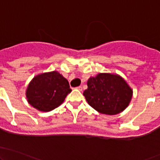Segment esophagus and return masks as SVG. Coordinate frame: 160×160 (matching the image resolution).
<instances>
[{"mask_svg":"<svg viewBox=\"0 0 160 160\" xmlns=\"http://www.w3.org/2000/svg\"><path fill=\"white\" fill-rule=\"evenodd\" d=\"M77 90H80V91H81V90H82V87H81V86H79V87H77Z\"/></svg>","mask_w":160,"mask_h":160,"instance_id":"esophagus-1","label":"esophagus"}]
</instances>
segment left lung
Wrapping results in <instances>:
<instances>
[{
  "label": "left lung",
  "mask_w": 160,
  "mask_h": 160,
  "mask_svg": "<svg viewBox=\"0 0 160 160\" xmlns=\"http://www.w3.org/2000/svg\"><path fill=\"white\" fill-rule=\"evenodd\" d=\"M133 90L118 74L100 72L88 80L83 96L93 109L99 113L114 115L122 112L132 100Z\"/></svg>",
  "instance_id": "obj_1"
}]
</instances>
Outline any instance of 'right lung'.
<instances>
[{
  "mask_svg": "<svg viewBox=\"0 0 160 160\" xmlns=\"http://www.w3.org/2000/svg\"><path fill=\"white\" fill-rule=\"evenodd\" d=\"M72 91L69 82L58 71L42 72L34 77L25 92L28 104L39 111L54 110Z\"/></svg>",
  "mask_w": 160,
  "mask_h": 160,
  "instance_id": "add662e5",
  "label": "right lung"
}]
</instances>
